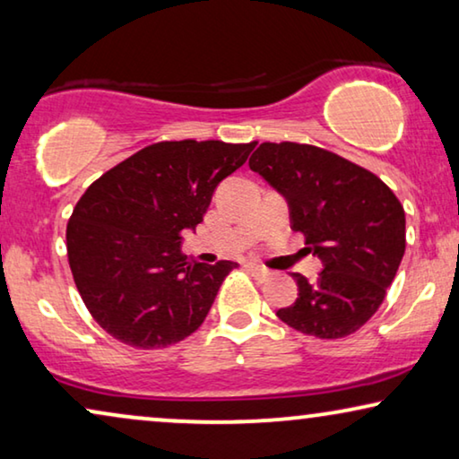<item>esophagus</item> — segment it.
Returning <instances> with one entry per match:
<instances>
[{
    "instance_id": "1",
    "label": "esophagus",
    "mask_w": 459,
    "mask_h": 459,
    "mask_svg": "<svg viewBox=\"0 0 459 459\" xmlns=\"http://www.w3.org/2000/svg\"><path fill=\"white\" fill-rule=\"evenodd\" d=\"M247 269H248V272H250V273H253V275H255V278H256V280H261V281H265V280H269V278H272V273H269L265 267L256 265V263H248V265H247Z\"/></svg>"
}]
</instances>
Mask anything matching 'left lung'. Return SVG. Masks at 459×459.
<instances>
[{"mask_svg": "<svg viewBox=\"0 0 459 459\" xmlns=\"http://www.w3.org/2000/svg\"><path fill=\"white\" fill-rule=\"evenodd\" d=\"M286 198L290 228L322 261L316 281L294 273L299 299L278 311L303 334L344 338L378 311L405 253V211L380 178L309 143L265 142L248 160Z\"/></svg>", "mask_w": 459, "mask_h": 459, "instance_id": "8db88e82", "label": "left lung"}]
</instances>
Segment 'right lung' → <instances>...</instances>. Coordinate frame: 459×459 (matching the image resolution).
<instances>
[{
    "label": "right lung",
    "mask_w": 459,
    "mask_h": 459,
    "mask_svg": "<svg viewBox=\"0 0 459 459\" xmlns=\"http://www.w3.org/2000/svg\"><path fill=\"white\" fill-rule=\"evenodd\" d=\"M250 143L159 142L87 187L66 225L74 284L91 317L135 349H160L200 328L234 261H190L212 192L253 152Z\"/></svg>",
    "instance_id": "obj_1"
}]
</instances>
